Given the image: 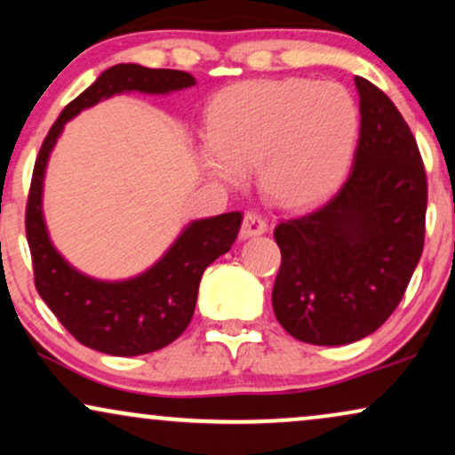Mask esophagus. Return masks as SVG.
<instances>
[{"label": "esophagus", "instance_id": "34e87169", "mask_svg": "<svg viewBox=\"0 0 455 455\" xmlns=\"http://www.w3.org/2000/svg\"><path fill=\"white\" fill-rule=\"evenodd\" d=\"M267 220L258 214V212H245L243 216V224H241V237H254V235H262L267 233Z\"/></svg>", "mask_w": 455, "mask_h": 455}]
</instances>
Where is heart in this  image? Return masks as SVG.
Wrapping results in <instances>:
<instances>
[{"mask_svg": "<svg viewBox=\"0 0 455 455\" xmlns=\"http://www.w3.org/2000/svg\"><path fill=\"white\" fill-rule=\"evenodd\" d=\"M359 130L342 85L262 79L222 92L210 111L205 165L227 182L258 170L260 188L285 208H307L340 185Z\"/></svg>", "mask_w": 455, "mask_h": 455, "instance_id": "heart-1", "label": "heart"}]
</instances>
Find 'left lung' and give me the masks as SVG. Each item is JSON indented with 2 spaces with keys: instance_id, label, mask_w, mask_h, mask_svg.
<instances>
[{
  "instance_id": "1",
  "label": "left lung",
  "mask_w": 455,
  "mask_h": 455,
  "mask_svg": "<svg viewBox=\"0 0 455 455\" xmlns=\"http://www.w3.org/2000/svg\"><path fill=\"white\" fill-rule=\"evenodd\" d=\"M361 130L331 199L279 220L275 317L296 340L338 347L376 331L399 307L424 250L428 185L410 125L380 88L355 77Z\"/></svg>"
}]
</instances>
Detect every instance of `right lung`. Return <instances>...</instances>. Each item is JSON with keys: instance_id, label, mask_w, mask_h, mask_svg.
Returning <instances> with one entry per match:
<instances>
[{"instance_id": "add662e5", "label": "right lung", "mask_w": 455, "mask_h": 455, "mask_svg": "<svg viewBox=\"0 0 455 455\" xmlns=\"http://www.w3.org/2000/svg\"><path fill=\"white\" fill-rule=\"evenodd\" d=\"M195 77L174 68L115 65L62 108L33 168L25 231L33 277L42 300L77 342L107 355L134 356L168 347L187 330L195 313L204 270L227 254L237 239L241 212L195 220L147 273L128 281H99L68 267L50 243L42 214L44 172L56 138L68 119L119 92H168L191 88Z\"/></svg>"}]
</instances>
